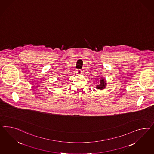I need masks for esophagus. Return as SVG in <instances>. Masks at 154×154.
Instances as JSON below:
<instances>
[{
	"label": "esophagus",
	"instance_id": "obj_1",
	"mask_svg": "<svg viewBox=\"0 0 154 154\" xmlns=\"http://www.w3.org/2000/svg\"><path fill=\"white\" fill-rule=\"evenodd\" d=\"M77 74H79V75H81V74L82 73V71H81V69H78V70L77 71Z\"/></svg>",
	"mask_w": 154,
	"mask_h": 154
}]
</instances>
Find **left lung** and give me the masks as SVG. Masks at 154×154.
Returning a JSON list of instances; mask_svg holds the SVG:
<instances>
[{
    "mask_svg": "<svg viewBox=\"0 0 154 154\" xmlns=\"http://www.w3.org/2000/svg\"><path fill=\"white\" fill-rule=\"evenodd\" d=\"M106 85H107V83H106V80L104 79L103 77H101L100 80H99V85H96V88H97V90H103L105 88H106Z\"/></svg>",
    "mask_w": 154,
    "mask_h": 154,
    "instance_id": "1",
    "label": "left lung"
}]
</instances>
